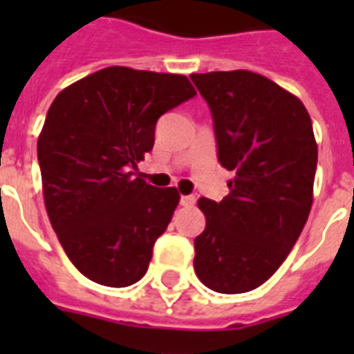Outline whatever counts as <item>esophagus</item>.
Returning <instances> with one entry per match:
<instances>
[{"label": "esophagus", "instance_id": "34e87169", "mask_svg": "<svg viewBox=\"0 0 354 354\" xmlns=\"http://www.w3.org/2000/svg\"><path fill=\"white\" fill-rule=\"evenodd\" d=\"M194 202H196V198H194L193 194H185V196H182V198H180V205H185V207H191V205H194Z\"/></svg>", "mask_w": 354, "mask_h": 354}]
</instances>
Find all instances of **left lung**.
I'll return each instance as SVG.
<instances>
[{
    "mask_svg": "<svg viewBox=\"0 0 354 354\" xmlns=\"http://www.w3.org/2000/svg\"><path fill=\"white\" fill-rule=\"evenodd\" d=\"M209 104L218 161L233 180L221 202L200 198L205 230L194 272L207 288L242 294L279 268L313 207L318 145L296 95L246 69L194 73Z\"/></svg>",
    "mask_w": 354,
    "mask_h": 354,
    "instance_id": "8db88e82",
    "label": "left lung"
}]
</instances>
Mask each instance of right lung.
Returning a JSON list of instances; mask_svg holds the SVG:
<instances>
[{
  "label": "right lung",
  "mask_w": 354,
  "mask_h": 354,
  "mask_svg": "<svg viewBox=\"0 0 354 354\" xmlns=\"http://www.w3.org/2000/svg\"><path fill=\"white\" fill-rule=\"evenodd\" d=\"M196 95L187 77L112 66L68 86L38 138L44 202L75 268L104 286L138 283L180 202L136 176L158 119Z\"/></svg>",
  "instance_id": "add662e5"
}]
</instances>
